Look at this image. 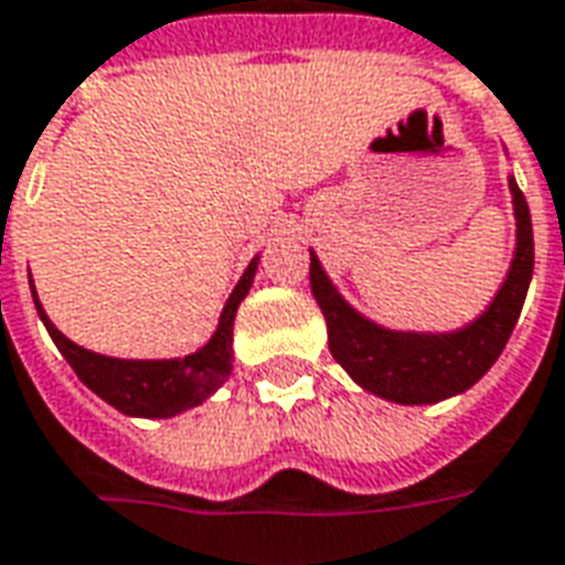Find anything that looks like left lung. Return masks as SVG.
I'll list each match as a JSON object with an SVG mask.
<instances>
[{
	"label": "left lung",
	"mask_w": 565,
	"mask_h": 565,
	"mask_svg": "<svg viewBox=\"0 0 565 565\" xmlns=\"http://www.w3.org/2000/svg\"><path fill=\"white\" fill-rule=\"evenodd\" d=\"M508 186L514 195L516 216V250L508 278L495 299L489 302V309L477 321L452 333H404L366 321L364 315H358L339 296L327 271L321 269L318 256L311 254V294L327 321L330 351L361 388L394 404H437L444 397L471 388L499 361V354L514 333L535 266L530 204L514 183V177L508 180Z\"/></svg>",
	"instance_id": "obj_1"
}]
</instances>
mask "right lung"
Segmentation results:
<instances>
[{"mask_svg": "<svg viewBox=\"0 0 565 565\" xmlns=\"http://www.w3.org/2000/svg\"><path fill=\"white\" fill-rule=\"evenodd\" d=\"M256 263H259V256L250 259L242 281L235 284V290L226 299V309L220 315L211 342L195 354L173 358V361H121V358H106L97 351L82 349L49 321V315H45L33 290V278H30V290H33L35 311L45 323L49 337L54 339V345L61 349L63 358L70 361L76 376L88 385L90 392L104 397L106 404L116 406L125 416L168 419V416H177L189 406H199L201 401H207L232 373V361H235L232 323H235V311L242 306V299L254 284Z\"/></svg>", "mask_w": 565, "mask_h": 565, "instance_id": "add662e5", "label": "right lung"}]
</instances>
